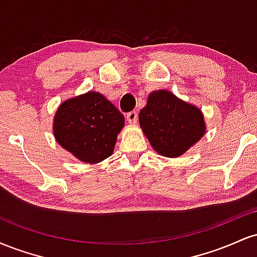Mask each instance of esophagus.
<instances>
[{
  "mask_svg": "<svg viewBox=\"0 0 257 257\" xmlns=\"http://www.w3.org/2000/svg\"><path fill=\"white\" fill-rule=\"evenodd\" d=\"M126 119H128V122L131 123V124H135L138 120V112L137 111H131L126 113Z\"/></svg>",
  "mask_w": 257,
  "mask_h": 257,
  "instance_id": "esophagus-1",
  "label": "esophagus"
}]
</instances>
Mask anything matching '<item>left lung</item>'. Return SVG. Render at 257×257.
Wrapping results in <instances>:
<instances>
[{
  "mask_svg": "<svg viewBox=\"0 0 257 257\" xmlns=\"http://www.w3.org/2000/svg\"><path fill=\"white\" fill-rule=\"evenodd\" d=\"M139 122L153 150L164 157H179L205 134L202 111L169 90L150 94Z\"/></svg>",
  "mask_w": 257,
  "mask_h": 257,
  "instance_id": "left-lung-1",
  "label": "left lung"
}]
</instances>
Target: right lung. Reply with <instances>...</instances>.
<instances>
[{"label":"right lung","mask_w":257,"mask_h":257,"mask_svg":"<svg viewBox=\"0 0 257 257\" xmlns=\"http://www.w3.org/2000/svg\"><path fill=\"white\" fill-rule=\"evenodd\" d=\"M53 133L61 147L85 163L110 157L124 116L98 91L69 99L55 112Z\"/></svg>","instance_id":"right-lung-1"}]
</instances>
